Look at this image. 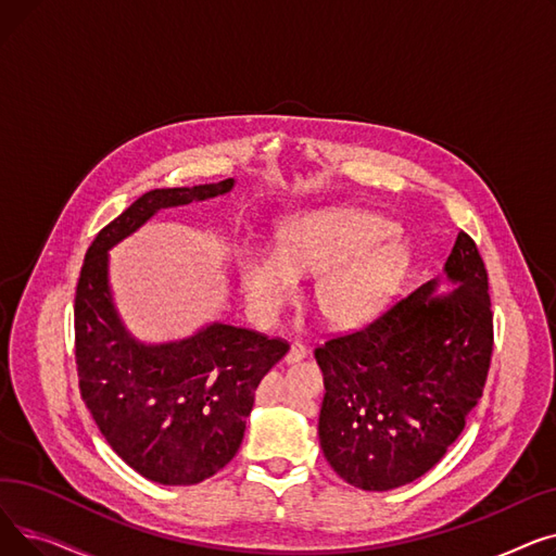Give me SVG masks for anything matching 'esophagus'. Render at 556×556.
<instances>
[{
    "instance_id": "1",
    "label": "esophagus",
    "mask_w": 556,
    "mask_h": 556,
    "mask_svg": "<svg viewBox=\"0 0 556 556\" xmlns=\"http://www.w3.org/2000/svg\"><path fill=\"white\" fill-rule=\"evenodd\" d=\"M306 356H308V349H306V344H304V342H300V340H295L293 344H290V349H288L286 363H288V365H293V363L304 361Z\"/></svg>"
}]
</instances>
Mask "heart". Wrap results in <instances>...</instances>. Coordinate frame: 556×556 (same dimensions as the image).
I'll list each match as a JSON object with an SVG mask.
<instances>
[{
    "label": "heart",
    "mask_w": 556,
    "mask_h": 556,
    "mask_svg": "<svg viewBox=\"0 0 556 556\" xmlns=\"http://www.w3.org/2000/svg\"><path fill=\"white\" fill-rule=\"evenodd\" d=\"M383 216L352 207L298 214L279 229V245L245 243L237 270L248 306L275 319L300 295V277L317 275L313 302L331 327L367 323L401 283L410 252Z\"/></svg>",
    "instance_id": "b5f03b06"
}]
</instances>
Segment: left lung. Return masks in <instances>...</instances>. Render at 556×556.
I'll return each mask as SVG.
<instances>
[{"instance_id":"obj_1","label":"left lung","mask_w":556,"mask_h":556,"mask_svg":"<svg viewBox=\"0 0 556 556\" xmlns=\"http://www.w3.org/2000/svg\"><path fill=\"white\" fill-rule=\"evenodd\" d=\"M432 279L367 327L315 349L325 376L319 446L331 469L365 491L428 473L478 405L493 352L489 279L478 245L459 231Z\"/></svg>"}]
</instances>
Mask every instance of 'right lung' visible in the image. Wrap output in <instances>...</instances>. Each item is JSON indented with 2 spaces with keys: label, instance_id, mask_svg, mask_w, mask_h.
Returning a JSON list of instances; mask_svg holds the SVG:
<instances>
[{
  "label": "right lung",
  "instance_id": "obj_1",
  "mask_svg": "<svg viewBox=\"0 0 556 556\" xmlns=\"http://www.w3.org/2000/svg\"><path fill=\"white\" fill-rule=\"evenodd\" d=\"M231 187L227 178L143 193L97 233L76 286L80 396L112 451L146 480L168 486L207 480L237 455L261 378L290 346L223 323L164 344L135 340L112 302L108 250L160 210L216 198Z\"/></svg>",
  "mask_w": 556,
  "mask_h": 556
}]
</instances>
